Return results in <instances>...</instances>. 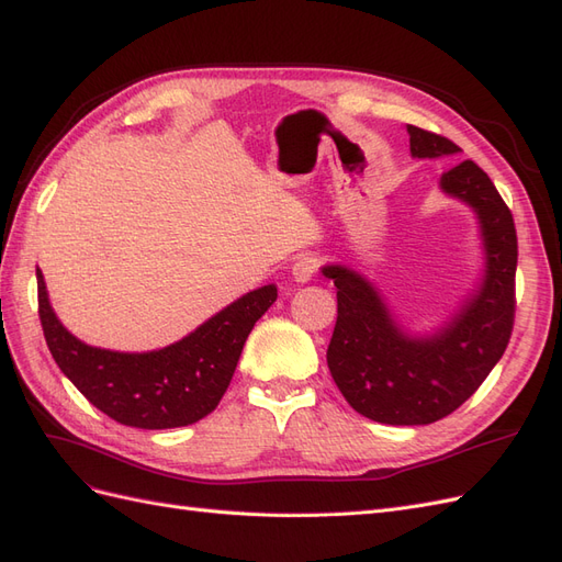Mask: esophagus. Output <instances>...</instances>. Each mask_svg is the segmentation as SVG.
<instances>
[{
	"instance_id": "obj_1",
	"label": "esophagus",
	"mask_w": 562,
	"mask_h": 562,
	"mask_svg": "<svg viewBox=\"0 0 562 562\" xmlns=\"http://www.w3.org/2000/svg\"><path fill=\"white\" fill-rule=\"evenodd\" d=\"M316 267H318V260L314 258V255H302V258H297L291 267V274L297 283H310L312 277L316 274Z\"/></svg>"
}]
</instances>
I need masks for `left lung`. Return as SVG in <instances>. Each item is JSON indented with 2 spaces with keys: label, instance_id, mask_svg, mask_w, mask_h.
<instances>
[{
  "label": "left lung",
  "instance_id": "obj_1",
  "mask_svg": "<svg viewBox=\"0 0 562 562\" xmlns=\"http://www.w3.org/2000/svg\"><path fill=\"white\" fill-rule=\"evenodd\" d=\"M415 159L459 155L452 140L407 124ZM438 190L471 209L483 269L459 307L431 330H411L380 288L347 265H323L337 288V323L328 347L335 384L363 417L417 427L457 411L497 366L514 328L518 241L512 211L473 161L452 166Z\"/></svg>",
  "mask_w": 562,
  "mask_h": 562
}]
</instances>
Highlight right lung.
Masks as SVG:
<instances>
[{"mask_svg":"<svg viewBox=\"0 0 562 562\" xmlns=\"http://www.w3.org/2000/svg\"><path fill=\"white\" fill-rule=\"evenodd\" d=\"M40 318L50 356L100 413L135 429H176L211 415L232 382L246 339L277 285L241 295L178 342L151 351H114L81 342L50 307L37 269Z\"/></svg>","mask_w":562,"mask_h":562,"instance_id":"add662e5","label":"right lung"}]
</instances>
